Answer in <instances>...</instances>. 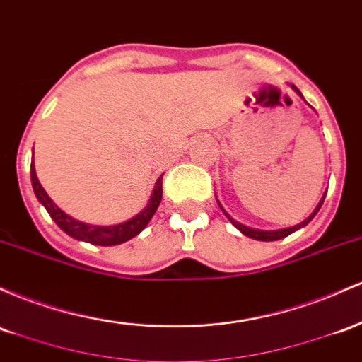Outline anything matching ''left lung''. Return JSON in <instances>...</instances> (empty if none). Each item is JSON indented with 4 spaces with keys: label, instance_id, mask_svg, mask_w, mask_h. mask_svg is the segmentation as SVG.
Returning <instances> with one entry per match:
<instances>
[{
    "label": "left lung",
    "instance_id": "left-lung-1",
    "mask_svg": "<svg viewBox=\"0 0 362 362\" xmlns=\"http://www.w3.org/2000/svg\"><path fill=\"white\" fill-rule=\"evenodd\" d=\"M292 88H294L296 90V93H298V95H301L303 97V93L299 92V88L296 87V85H291ZM304 99V97H303ZM327 194V193H325ZM325 194L322 197V200H320V203L318 205H316V209L313 210V214L310 215V217L308 218H304V221L301 222V224H298V226H292V227H287V229H279V230H259V229H253V227H247V226H245V224H241V222H238V221H234L233 217H230L229 214L226 212L224 210V206L221 205V202H217L218 203V206H221V210L222 212L226 214V217L229 218L230 221V224H233L235 229H239L241 230L243 234L245 235H247V238H251V239H257V241H277V239H282V238H286V235H289V234H292V233H296V230L298 229H301V227H304V226H308L310 224V222L313 221V217H315L316 214H318V210L322 209V205H323V200H325Z\"/></svg>",
    "mask_w": 362,
    "mask_h": 362
}]
</instances>
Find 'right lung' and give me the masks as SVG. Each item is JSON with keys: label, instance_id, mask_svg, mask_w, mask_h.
<instances>
[{"label": "right lung", "instance_id": "add662e5", "mask_svg": "<svg viewBox=\"0 0 362 362\" xmlns=\"http://www.w3.org/2000/svg\"><path fill=\"white\" fill-rule=\"evenodd\" d=\"M162 176H164V174H160L156 186H153L152 197H150L147 206H145L140 214L135 215V217L123 222V224L116 226H90L85 224V222L76 221V218L70 217L68 214H64L63 210L51 200L49 194L46 193V189L42 188V185H40L37 180L34 160H32L30 164L32 188H34L35 197H37V200L42 203L44 209L47 210V214L51 215V218L58 224L59 229L64 230L68 235H71V238L78 239V241H85L90 243V245L99 246H116L121 245V243H127L128 239L135 238L136 234H140L141 230L147 227L150 218L153 217L156 210L159 209V203L162 200Z\"/></svg>", "mask_w": 362, "mask_h": 362}]
</instances>
